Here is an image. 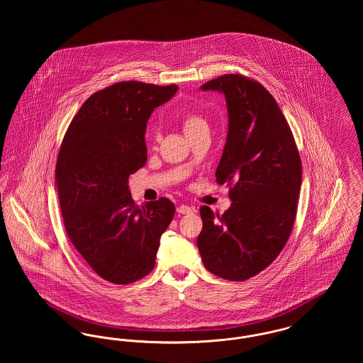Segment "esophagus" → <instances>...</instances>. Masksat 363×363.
Listing matches in <instances>:
<instances>
[{"mask_svg": "<svg viewBox=\"0 0 363 363\" xmlns=\"http://www.w3.org/2000/svg\"><path fill=\"white\" fill-rule=\"evenodd\" d=\"M177 211H178V213H182V215H185V213H190V212L193 211V208L189 207V206H185V204H182V206H179V207L177 208Z\"/></svg>", "mask_w": 363, "mask_h": 363, "instance_id": "obj_1", "label": "esophagus"}]
</instances>
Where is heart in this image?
<instances>
[{
	"label": "heart",
	"instance_id": "1",
	"mask_svg": "<svg viewBox=\"0 0 363 363\" xmlns=\"http://www.w3.org/2000/svg\"><path fill=\"white\" fill-rule=\"evenodd\" d=\"M182 128H184V130L188 136L193 132H197L200 129L208 128V125L207 121L204 120V117L201 114H199L196 111H189L182 117Z\"/></svg>",
	"mask_w": 363,
	"mask_h": 363
}]
</instances>
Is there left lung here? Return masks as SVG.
Returning <instances> with one entry per match:
<instances>
[{"label":"left lung","mask_w":363,"mask_h":363,"mask_svg":"<svg viewBox=\"0 0 363 363\" xmlns=\"http://www.w3.org/2000/svg\"><path fill=\"white\" fill-rule=\"evenodd\" d=\"M225 96L228 132L216 182L230 186L223 215L203 206L199 252L209 272L225 280L256 277L280 255L293 230L302 163L275 98L243 74L201 86Z\"/></svg>","instance_id":"obj_1"}]
</instances>
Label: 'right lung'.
<instances>
[{
	"mask_svg": "<svg viewBox=\"0 0 363 363\" xmlns=\"http://www.w3.org/2000/svg\"><path fill=\"white\" fill-rule=\"evenodd\" d=\"M178 86L120 82L92 94L73 117L55 166L70 242L99 277L129 284L155 267L175 207L160 197L138 207L128 181L147 162L145 128Z\"/></svg>",
	"mask_w": 363,
	"mask_h": 363,
	"instance_id": "right-lung-1",
	"label": "right lung"
}]
</instances>
